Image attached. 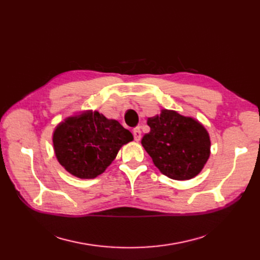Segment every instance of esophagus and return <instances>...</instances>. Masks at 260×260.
<instances>
[{
	"label": "esophagus",
	"mask_w": 260,
	"mask_h": 260,
	"mask_svg": "<svg viewBox=\"0 0 260 260\" xmlns=\"http://www.w3.org/2000/svg\"><path fill=\"white\" fill-rule=\"evenodd\" d=\"M133 138H135L137 142H139V141L141 140V130H140V128H136L135 130H133Z\"/></svg>",
	"instance_id": "esophagus-1"
}]
</instances>
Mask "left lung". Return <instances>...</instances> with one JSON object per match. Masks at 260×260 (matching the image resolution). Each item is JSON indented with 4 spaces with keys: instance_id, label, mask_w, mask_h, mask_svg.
<instances>
[{
    "instance_id": "left-lung-1",
    "label": "left lung",
    "mask_w": 260,
    "mask_h": 260,
    "mask_svg": "<svg viewBox=\"0 0 260 260\" xmlns=\"http://www.w3.org/2000/svg\"><path fill=\"white\" fill-rule=\"evenodd\" d=\"M147 124L151 131L141 143L162 175L188 180L200 174L210 155V139L203 124L168 109L148 118Z\"/></svg>"
}]
</instances>
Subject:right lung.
<instances>
[{"mask_svg":"<svg viewBox=\"0 0 260 260\" xmlns=\"http://www.w3.org/2000/svg\"><path fill=\"white\" fill-rule=\"evenodd\" d=\"M133 140L131 132L99 112H85L60 122L53 135L56 158L69 174L93 179L103 174L120 147Z\"/></svg>","mask_w":260,"mask_h":260,"instance_id":"right-lung-1","label":"right lung"}]
</instances>
